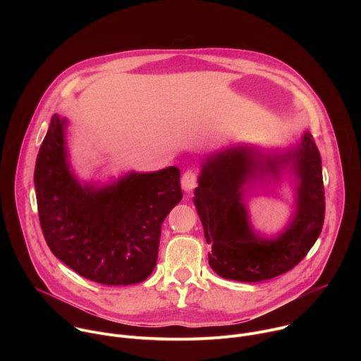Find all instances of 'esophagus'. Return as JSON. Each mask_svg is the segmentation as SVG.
Instances as JSON below:
<instances>
[{"label":"esophagus","mask_w":361,"mask_h":361,"mask_svg":"<svg viewBox=\"0 0 361 361\" xmlns=\"http://www.w3.org/2000/svg\"><path fill=\"white\" fill-rule=\"evenodd\" d=\"M195 181H197V174L192 171V170H187L184 174H183V178H181V187L185 192H190L192 191V188L195 187Z\"/></svg>","instance_id":"esophagus-1"}]
</instances>
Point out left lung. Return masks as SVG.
<instances>
[{
    "label": "left lung",
    "instance_id": "8db88e82",
    "mask_svg": "<svg viewBox=\"0 0 361 361\" xmlns=\"http://www.w3.org/2000/svg\"><path fill=\"white\" fill-rule=\"evenodd\" d=\"M290 162L299 183L296 214L277 239H262L249 227L242 187L264 175L279 176ZM194 195L204 237L212 244V269L237 281L274 279L294 269L322 233L326 201L319 148L310 133L283 156H263L245 145L224 148L202 161Z\"/></svg>",
    "mask_w": 361,
    "mask_h": 361
}]
</instances>
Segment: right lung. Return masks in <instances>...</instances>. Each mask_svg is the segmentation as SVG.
Segmentation results:
<instances>
[{"label": "right lung", "instance_id": "right-lung-1", "mask_svg": "<svg viewBox=\"0 0 361 361\" xmlns=\"http://www.w3.org/2000/svg\"><path fill=\"white\" fill-rule=\"evenodd\" d=\"M66 124L51 117L35 163L44 238L59 260L91 281L141 283L156 267L163 221L183 198L180 170L130 173L101 188L81 184L67 160Z\"/></svg>", "mask_w": 361, "mask_h": 361}]
</instances>
